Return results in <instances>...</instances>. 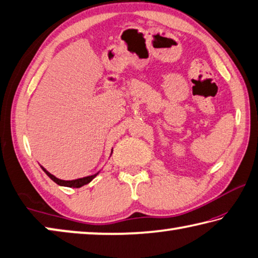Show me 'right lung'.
Instances as JSON below:
<instances>
[{
  "label": "right lung",
  "mask_w": 258,
  "mask_h": 258,
  "mask_svg": "<svg viewBox=\"0 0 258 258\" xmlns=\"http://www.w3.org/2000/svg\"><path fill=\"white\" fill-rule=\"evenodd\" d=\"M111 154H112V150H111ZM111 154H110V156H111ZM41 168L43 169V171H44V173L51 178L52 181L56 183V184H59L61 186H68V187H81L83 185H85V184H87V183H90L91 181H92L93 178L100 173V171H99L98 173L93 174V175H89V176H85V177L76 178V180H72V181H64V180H60V178L55 177L54 175H52V174L50 172H47L46 169L43 167V166H41Z\"/></svg>",
  "instance_id": "add662e5"
}]
</instances>
